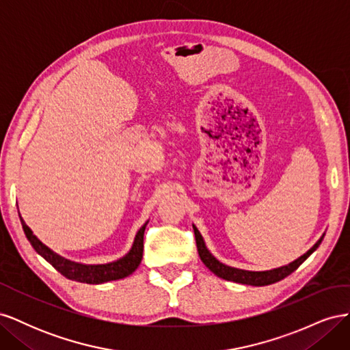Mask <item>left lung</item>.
I'll return each instance as SVG.
<instances>
[{
    "label": "left lung",
    "mask_w": 350,
    "mask_h": 350,
    "mask_svg": "<svg viewBox=\"0 0 350 350\" xmlns=\"http://www.w3.org/2000/svg\"><path fill=\"white\" fill-rule=\"evenodd\" d=\"M194 229V235H196V243H197V250H198V256L201 258V261L204 262V266L211 271L215 273L217 278L225 279V280H230V282H237V283H242V284H251V286H266V284H271L276 283L282 279H284L286 276H289L291 273H293L296 269H298L301 264L308 258L311 254L320 247V243L324 238L325 234L321 235V238L317 241L314 245L306 251L304 256H301L299 258H296L295 261L286 264V266L278 267V269H271V270H264V271H251V270H242V269H237V267H230L226 266L221 261H219L213 254H211L207 247L206 242L201 237L200 230L197 229L196 225H193Z\"/></svg>",
    "instance_id": "1"
}]
</instances>
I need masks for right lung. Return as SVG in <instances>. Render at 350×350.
Returning a JSON list of instances; mask_svg holds the SVG:
<instances>
[{
  "label": "right lung",
  "instance_id": "1",
  "mask_svg": "<svg viewBox=\"0 0 350 350\" xmlns=\"http://www.w3.org/2000/svg\"><path fill=\"white\" fill-rule=\"evenodd\" d=\"M18 217H20V221H22L25 235L27 241L31 243L33 250L39 254L40 257H44L51 266H54L62 276H66L70 280L89 283V284H100L111 280H120L133 274L142 262L143 237L149 220H147L146 224L139 229V232H137L130 251L126 252L124 257L111 262H105V264H83L77 261H71L66 257L59 256V254H57L55 251H52L33 234V232H31V229L26 225V221L23 220L22 216H20V213H18Z\"/></svg>",
  "mask_w": 350,
  "mask_h": 350
}]
</instances>
